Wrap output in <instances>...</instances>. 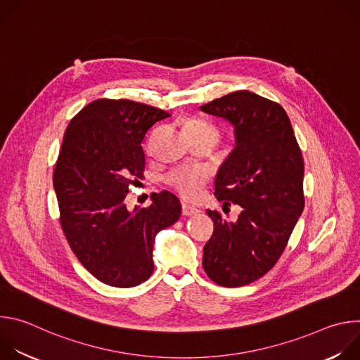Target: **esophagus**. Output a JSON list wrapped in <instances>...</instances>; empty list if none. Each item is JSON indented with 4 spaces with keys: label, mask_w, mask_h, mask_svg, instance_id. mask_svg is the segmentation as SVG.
Returning <instances> with one entry per match:
<instances>
[{
    "label": "esophagus",
    "mask_w": 360,
    "mask_h": 360,
    "mask_svg": "<svg viewBox=\"0 0 360 360\" xmlns=\"http://www.w3.org/2000/svg\"><path fill=\"white\" fill-rule=\"evenodd\" d=\"M198 212H199L198 208L191 207V205H186V203H182V215L184 217H192V215H196Z\"/></svg>",
    "instance_id": "1"
}]
</instances>
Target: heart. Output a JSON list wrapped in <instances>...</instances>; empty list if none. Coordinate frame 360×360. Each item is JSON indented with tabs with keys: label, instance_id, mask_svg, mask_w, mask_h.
<instances>
[{
	"label": "heart",
	"instance_id": "heart-1",
	"mask_svg": "<svg viewBox=\"0 0 360 360\" xmlns=\"http://www.w3.org/2000/svg\"><path fill=\"white\" fill-rule=\"evenodd\" d=\"M186 132L191 139L195 138H211L215 142L219 138V129L210 121L205 120H189L185 124ZM210 179V171L198 165H185L171 171L165 181L167 184L185 200L198 199L205 185Z\"/></svg>",
	"mask_w": 360,
	"mask_h": 360
}]
</instances>
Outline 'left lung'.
Returning a JSON list of instances; mask_svg holds the SVG:
<instances>
[{
    "instance_id": "1",
    "label": "left lung",
    "mask_w": 360,
    "mask_h": 360,
    "mask_svg": "<svg viewBox=\"0 0 360 360\" xmlns=\"http://www.w3.org/2000/svg\"><path fill=\"white\" fill-rule=\"evenodd\" d=\"M233 127L235 146L215 178L224 205L242 208L236 221L207 211L215 229L203 248V269L221 286L248 285L281 258L303 212V158L285 110L249 91L200 107Z\"/></svg>"
}]
</instances>
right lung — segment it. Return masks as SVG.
Listing matches in <instances>:
<instances>
[{"mask_svg": "<svg viewBox=\"0 0 360 360\" xmlns=\"http://www.w3.org/2000/svg\"><path fill=\"white\" fill-rule=\"evenodd\" d=\"M169 114L129 99H96L70 122L54 169V189L67 240L98 281L132 288L153 272L160 231L181 217L179 199L152 195L148 208L125 205L128 186L142 178L146 131Z\"/></svg>", "mask_w": 360, "mask_h": 360, "instance_id": "1", "label": "right lung"}]
</instances>
